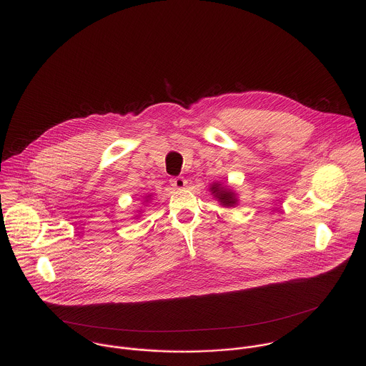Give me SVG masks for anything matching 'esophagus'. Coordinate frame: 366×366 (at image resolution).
Listing matches in <instances>:
<instances>
[{
    "label": "esophagus",
    "mask_w": 366,
    "mask_h": 366,
    "mask_svg": "<svg viewBox=\"0 0 366 366\" xmlns=\"http://www.w3.org/2000/svg\"><path fill=\"white\" fill-rule=\"evenodd\" d=\"M170 184L174 187V189H179V190H182V189H184L186 187V184H187V182H186V179L184 177H174V179H172L170 180Z\"/></svg>",
    "instance_id": "1"
}]
</instances>
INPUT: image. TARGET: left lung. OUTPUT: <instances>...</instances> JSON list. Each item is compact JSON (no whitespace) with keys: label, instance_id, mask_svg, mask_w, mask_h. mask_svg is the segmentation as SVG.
Listing matches in <instances>:
<instances>
[{"label":"left lung","instance_id":"left-lung-1","mask_svg":"<svg viewBox=\"0 0 366 366\" xmlns=\"http://www.w3.org/2000/svg\"><path fill=\"white\" fill-rule=\"evenodd\" d=\"M209 192L214 196V199H217L219 202V204L222 207H235L238 203L237 194L229 187H225L221 183L211 184Z\"/></svg>","mask_w":366,"mask_h":366}]
</instances>
